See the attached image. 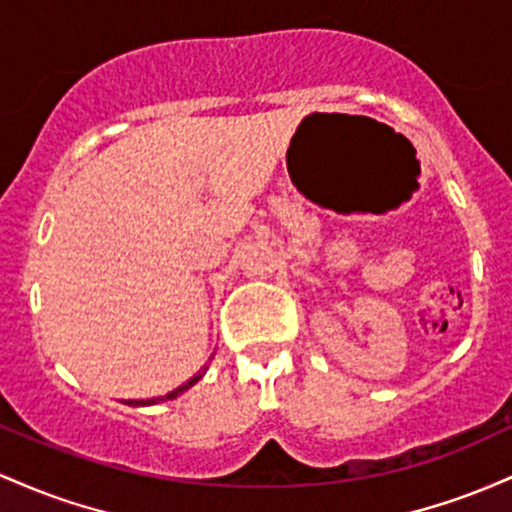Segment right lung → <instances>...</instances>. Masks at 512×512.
Returning a JSON list of instances; mask_svg holds the SVG:
<instances>
[{
    "label": "right lung",
    "mask_w": 512,
    "mask_h": 512,
    "mask_svg": "<svg viewBox=\"0 0 512 512\" xmlns=\"http://www.w3.org/2000/svg\"><path fill=\"white\" fill-rule=\"evenodd\" d=\"M212 358H215V353L210 355V360H212ZM205 372H208V365H203V367H200V370L195 372V375L191 377V380H188V382H183L181 387L171 389L169 394H164V396H154V399H123V404H128V406H152V404H162V401H171V399H176V396H181L183 392H188V389H191L193 384L198 382V380H203V375H205Z\"/></svg>",
    "instance_id": "add662e5"
}]
</instances>
